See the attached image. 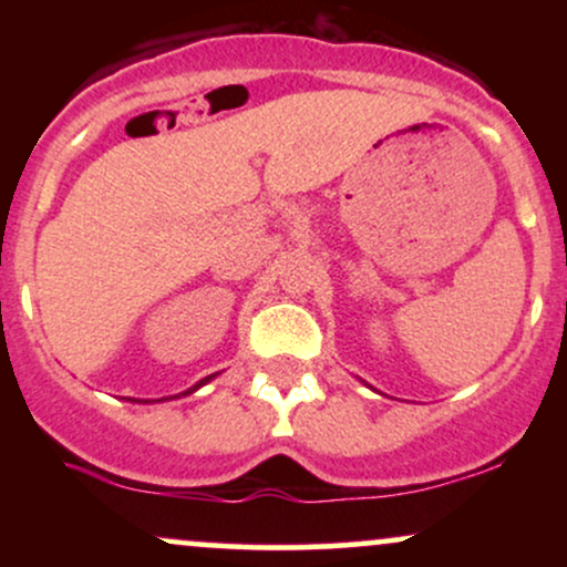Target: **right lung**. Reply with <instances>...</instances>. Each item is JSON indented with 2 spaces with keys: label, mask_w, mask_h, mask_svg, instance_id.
Here are the masks:
<instances>
[{
  "label": "right lung",
  "mask_w": 567,
  "mask_h": 567,
  "mask_svg": "<svg viewBox=\"0 0 567 567\" xmlns=\"http://www.w3.org/2000/svg\"><path fill=\"white\" fill-rule=\"evenodd\" d=\"M213 379H216V373H213V375H207V379H202L199 383H194V386H192V389H186L184 394H192V392H197L199 386H205V383H207V381H213ZM178 396H181V394H178ZM133 402H138V400H133Z\"/></svg>",
  "instance_id": "obj_1"
}]
</instances>
